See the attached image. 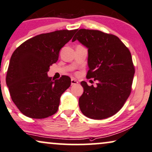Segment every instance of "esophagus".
I'll list each match as a JSON object with an SVG mask.
<instances>
[{"mask_svg": "<svg viewBox=\"0 0 152 152\" xmlns=\"http://www.w3.org/2000/svg\"><path fill=\"white\" fill-rule=\"evenodd\" d=\"M71 85L74 86V85H76V84H78V81H76V79H74V78H72L71 81Z\"/></svg>", "mask_w": 152, "mask_h": 152, "instance_id": "1", "label": "esophagus"}]
</instances>
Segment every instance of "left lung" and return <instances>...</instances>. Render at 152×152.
<instances>
[{
    "instance_id": "left-lung-1",
    "label": "left lung",
    "mask_w": 152,
    "mask_h": 152,
    "mask_svg": "<svg viewBox=\"0 0 152 152\" xmlns=\"http://www.w3.org/2000/svg\"><path fill=\"white\" fill-rule=\"evenodd\" d=\"M78 40L88 53L87 78L96 86L81 81L83 93L78 103L82 113L94 120L114 115L130 95L134 74L131 53L118 37L99 30L80 29L72 42Z\"/></svg>"
}]
</instances>
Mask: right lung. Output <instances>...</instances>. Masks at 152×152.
<instances>
[{
  "label": "right lung",
  "instance_id": "1",
  "mask_svg": "<svg viewBox=\"0 0 152 152\" xmlns=\"http://www.w3.org/2000/svg\"><path fill=\"white\" fill-rule=\"evenodd\" d=\"M77 30H56L27 39L12 53L6 84L15 105L25 116L48 118L57 112L61 94L71 86V78L52 79L49 67L56 63L59 51Z\"/></svg>",
  "mask_w": 152,
  "mask_h": 152
}]
</instances>
